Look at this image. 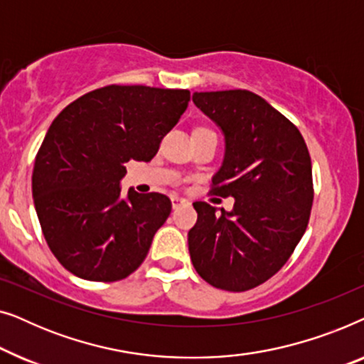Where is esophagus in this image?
Returning <instances> with one entry per match:
<instances>
[{
    "instance_id": "esophagus-1",
    "label": "esophagus",
    "mask_w": 364,
    "mask_h": 364,
    "mask_svg": "<svg viewBox=\"0 0 364 364\" xmlns=\"http://www.w3.org/2000/svg\"><path fill=\"white\" fill-rule=\"evenodd\" d=\"M171 200H172V207L173 208H178L181 205H183V203H186V198H182V197H178V196H172Z\"/></svg>"
}]
</instances>
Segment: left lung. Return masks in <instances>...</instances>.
Segmentation results:
<instances>
[{
  "mask_svg": "<svg viewBox=\"0 0 364 364\" xmlns=\"http://www.w3.org/2000/svg\"><path fill=\"white\" fill-rule=\"evenodd\" d=\"M192 101L225 136L210 193L233 210L196 202L188 252L198 275L227 291L252 290L288 262L313 205L311 159L293 122L245 89L193 92Z\"/></svg>",
  "mask_w": 364,
  "mask_h": 364,
  "instance_id": "obj_1",
  "label": "left lung"
}]
</instances>
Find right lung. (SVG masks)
Segmentation results:
<instances>
[{
	"instance_id": "add662e5",
	"label": "right lung",
	"mask_w": 364,
	"mask_h": 364,
	"mask_svg": "<svg viewBox=\"0 0 364 364\" xmlns=\"http://www.w3.org/2000/svg\"><path fill=\"white\" fill-rule=\"evenodd\" d=\"M187 89L99 87L64 107L34 159L33 198L43 235L61 265L84 280L136 272L171 215L164 193L127 192L129 161H152L187 109Z\"/></svg>"
}]
</instances>
